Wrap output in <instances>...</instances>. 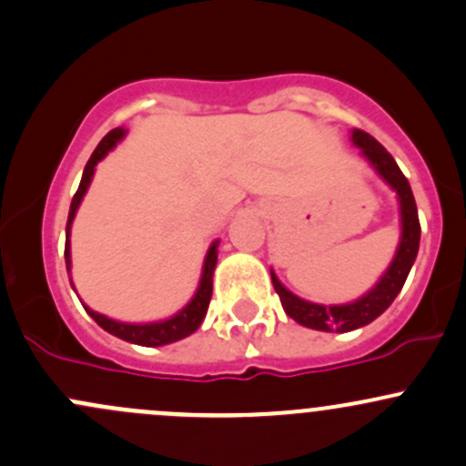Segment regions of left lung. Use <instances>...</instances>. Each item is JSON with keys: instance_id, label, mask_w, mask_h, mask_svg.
Here are the masks:
<instances>
[{"instance_id": "left-lung-1", "label": "left lung", "mask_w": 466, "mask_h": 466, "mask_svg": "<svg viewBox=\"0 0 466 466\" xmlns=\"http://www.w3.org/2000/svg\"><path fill=\"white\" fill-rule=\"evenodd\" d=\"M352 143L361 147V155L372 163V167L381 175V179L390 186L400 198V210H401V239L397 247L395 258H392L390 267L383 273L381 280L361 296L359 300L348 305H316L307 303V300L299 299L291 291H287L271 271V282L276 294L280 296L282 309L287 316L296 320V323L305 325V328L320 329V332H352V329L363 328V325L372 323L379 314L390 307L392 300L404 287L409 271L415 262L417 251H420V218H417V206L409 179L404 172L400 170L397 161L392 159L390 152L372 138L370 134L363 129H352Z\"/></svg>"}]
</instances>
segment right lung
Instances as JSON below:
<instances>
[{"instance_id": "1", "label": "right lung", "mask_w": 466, "mask_h": 466, "mask_svg": "<svg viewBox=\"0 0 466 466\" xmlns=\"http://www.w3.org/2000/svg\"><path fill=\"white\" fill-rule=\"evenodd\" d=\"M123 134H126V129H121V127L112 129V132H109L107 137H105L103 141L98 143V147H96L94 155L89 157L87 166H85L83 179H80L78 190H76L74 199H71L69 219H66V242H65L66 271H69V268H71L69 228H71V222H74V218H76V210H78L80 201H83L85 193H87L89 181H91V177H94L96 163L103 159V157L107 155V152L112 150V147L116 146L118 141H121ZM215 265H218V242L210 244L208 253H206L204 271H201V280H199V287H198V294L193 296V300H190V303L186 305L184 309L179 311V314H175V316H172V319H167V320H159V323H118V320L107 319V316L98 314V311L89 309V307H85V309H87V314L96 320V323L100 325V328L105 329V332L114 334V337H118V339H123V340H129V343L146 345V348H157V345L175 343V340L190 337V334H193L195 329L199 328L201 320H204L206 309H208V303H210V296H213V271H215ZM71 287H74V285H71Z\"/></svg>"}]
</instances>
